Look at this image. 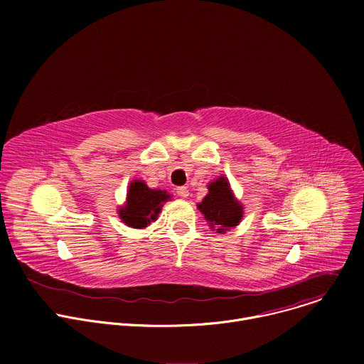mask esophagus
<instances>
[{"instance_id": "obj_1", "label": "esophagus", "mask_w": 364, "mask_h": 364, "mask_svg": "<svg viewBox=\"0 0 364 364\" xmlns=\"http://www.w3.org/2000/svg\"><path fill=\"white\" fill-rule=\"evenodd\" d=\"M177 194L183 198H186L188 196V188L186 186H181V187H177Z\"/></svg>"}]
</instances>
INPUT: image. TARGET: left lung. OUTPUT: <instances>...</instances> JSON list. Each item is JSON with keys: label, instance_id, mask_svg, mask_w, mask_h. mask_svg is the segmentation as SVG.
I'll list each match as a JSON object with an SVG mask.
<instances>
[{"label": "left lung", "instance_id": "obj_1", "mask_svg": "<svg viewBox=\"0 0 364 364\" xmlns=\"http://www.w3.org/2000/svg\"><path fill=\"white\" fill-rule=\"evenodd\" d=\"M198 209L207 222L216 226L219 233L236 226L243 215L242 205L235 200L225 177H220L209 186V194L198 203Z\"/></svg>", "mask_w": 364, "mask_h": 364}]
</instances>
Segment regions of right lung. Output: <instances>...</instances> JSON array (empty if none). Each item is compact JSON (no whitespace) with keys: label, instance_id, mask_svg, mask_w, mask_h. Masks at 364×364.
<instances>
[{"label":"right lung","instance_id":"add662e5","mask_svg":"<svg viewBox=\"0 0 364 364\" xmlns=\"http://www.w3.org/2000/svg\"><path fill=\"white\" fill-rule=\"evenodd\" d=\"M168 198L166 191L151 190L145 183L135 180L129 186L127 204L119 210V216L131 228H145L157 219L163 203Z\"/></svg>","mask_w":364,"mask_h":364}]
</instances>
